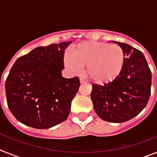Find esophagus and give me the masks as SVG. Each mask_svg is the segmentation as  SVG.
Here are the masks:
<instances>
[{"label":"esophagus","instance_id":"34e87169","mask_svg":"<svg viewBox=\"0 0 157 157\" xmlns=\"http://www.w3.org/2000/svg\"><path fill=\"white\" fill-rule=\"evenodd\" d=\"M82 82H84V79H83V78H80V83H82Z\"/></svg>","mask_w":157,"mask_h":157}]
</instances>
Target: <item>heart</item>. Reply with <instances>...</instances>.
Segmentation results:
<instances>
[{
	"mask_svg": "<svg viewBox=\"0 0 157 157\" xmlns=\"http://www.w3.org/2000/svg\"><path fill=\"white\" fill-rule=\"evenodd\" d=\"M67 66L73 72L86 67V75L97 83H105L116 78L124 63V53L118 45L89 41L79 45L72 56L65 58Z\"/></svg>",
	"mask_w": 157,
	"mask_h": 157,
	"instance_id": "1",
	"label": "heart"
}]
</instances>
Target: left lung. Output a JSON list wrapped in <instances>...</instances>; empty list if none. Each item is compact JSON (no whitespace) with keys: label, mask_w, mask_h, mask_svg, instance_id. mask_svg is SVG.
Wrapping results in <instances>:
<instances>
[{"label":"left lung","mask_w":157,"mask_h":157,"mask_svg":"<svg viewBox=\"0 0 157 157\" xmlns=\"http://www.w3.org/2000/svg\"><path fill=\"white\" fill-rule=\"evenodd\" d=\"M112 42L123 49V68L113 81L92 84L91 99L101 119L123 123L138 116L146 106L151 94L152 72L141 51L125 43Z\"/></svg>","instance_id":"left-lung-1"}]
</instances>
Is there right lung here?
<instances>
[{
	"label": "right lung",
	"mask_w": 157,
	"mask_h": 157,
	"mask_svg": "<svg viewBox=\"0 0 157 157\" xmlns=\"http://www.w3.org/2000/svg\"><path fill=\"white\" fill-rule=\"evenodd\" d=\"M71 42L37 47L16 59L5 81V93L18 121L48 129L67 120L80 86L78 77L61 75L63 52Z\"/></svg>",
	"instance_id": "right-lung-1"
}]
</instances>
